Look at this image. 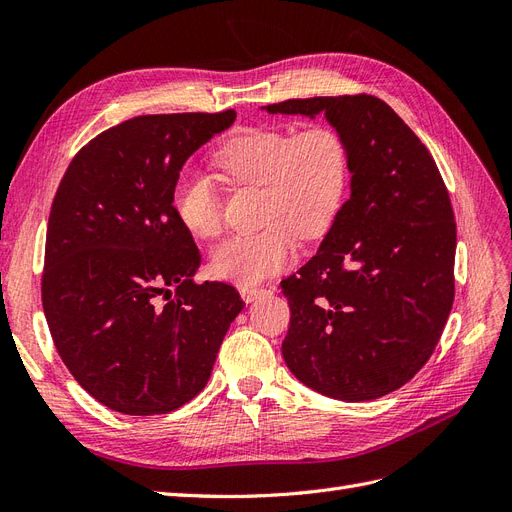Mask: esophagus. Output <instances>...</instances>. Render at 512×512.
<instances>
[{
  "label": "esophagus",
  "instance_id": "1",
  "mask_svg": "<svg viewBox=\"0 0 512 512\" xmlns=\"http://www.w3.org/2000/svg\"><path fill=\"white\" fill-rule=\"evenodd\" d=\"M239 292H241V297H243L245 303H252L258 297H262V294H267L269 290L267 288H258V286H241Z\"/></svg>",
  "mask_w": 512,
  "mask_h": 512
}]
</instances>
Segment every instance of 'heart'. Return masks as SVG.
Segmentation results:
<instances>
[{
  "label": "heart",
  "instance_id": "b5f03b06",
  "mask_svg": "<svg viewBox=\"0 0 512 512\" xmlns=\"http://www.w3.org/2000/svg\"><path fill=\"white\" fill-rule=\"evenodd\" d=\"M215 164L241 185L265 188V230L222 241L211 254L215 277L235 284H258L288 267L299 252V235L320 237L344 205L350 181L346 138L327 123L301 132L250 128L226 141ZM173 203L181 224L194 237L209 239L222 230L220 196L203 170L185 168L175 181Z\"/></svg>",
  "mask_w": 512,
  "mask_h": 512
}]
</instances>
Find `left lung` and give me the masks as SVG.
<instances>
[{
    "label": "left lung",
    "instance_id": "8db88e82",
    "mask_svg": "<svg viewBox=\"0 0 512 512\" xmlns=\"http://www.w3.org/2000/svg\"><path fill=\"white\" fill-rule=\"evenodd\" d=\"M265 111L324 113L350 151V198L318 254L282 282L284 361L333 399L389 395L429 361L455 299L457 228L440 170L376 96L286 100Z\"/></svg>",
    "mask_w": 512,
    "mask_h": 512
}]
</instances>
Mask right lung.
<instances>
[{
	"label": "right lung",
	"instance_id": "obj_1",
	"mask_svg": "<svg viewBox=\"0 0 512 512\" xmlns=\"http://www.w3.org/2000/svg\"><path fill=\"white\" fill-rule=\"evenodd\" d=\"M237 113L141 115L70 162L46 228L42 307L74 380L121 414H168L209 382L245 303L196 284L200 252L173 205L192 153Z\"/></svg>",
	"mask_w": 512,
	"mask_h": 512
}]
</instances>
